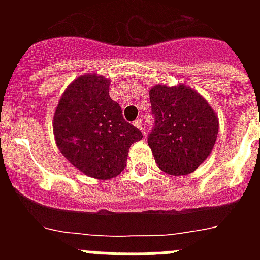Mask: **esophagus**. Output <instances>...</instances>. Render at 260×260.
Segmentation results:
<instances>
[{"mask_svg": "<svg viewBox=\"0 0 260 260\" xmlns=\"http://www.w3.org/2000/svg\"><path fill=\"white\" fill-rule=\"evenodd\" d=\"M134 126H135V127L139 128V130H142V132H144L143 122H142L141 119H135V121H134Z\"/></svg>", "mask_w": 260, "mask_h": 260, "instance_id": "1", "label": "esophagus"}]
</instances>
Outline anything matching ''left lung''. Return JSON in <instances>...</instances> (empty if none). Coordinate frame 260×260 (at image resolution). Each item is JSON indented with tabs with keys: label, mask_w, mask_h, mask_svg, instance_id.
<instances>
[{
	"label": "left lung",
	"mask_w": 260,
	"mask_h": 260,
	"mask_svg": "<svg viewBox=\"0 0 260 260\" xmlns=\"http://www.w3.org/2000/svg\"><path fill=\"white\" fill-rule=\"evenodd\" d=\"M155 127L148 146L157 167L172 176H185L211 155L219 133V118L195 89L156 84L150 89Z\"/></svg>",
	"instance_id": "obj_1"
}]
</instances>
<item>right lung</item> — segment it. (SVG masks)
I'll use <instances>...</instances> for the list:
<instances>
[{"label": "right lung", "instance_id": "right-lung-1", "mask_svg": "<svg viewBox=\"0 0 260 260\" xmlns=\"http://www.w3.org/2000/svg\"><path fill=\"white\" fill-rule=\"evenodd\" d=\"M110 80L84 74L62 93L53 116V134L59 152L86 176L109 180L125 169L130 146L143 135L126 122L109 96Z\"/></svg>", "mask_w": 260, "mask_h": 260}]
</instances>
